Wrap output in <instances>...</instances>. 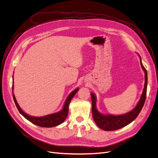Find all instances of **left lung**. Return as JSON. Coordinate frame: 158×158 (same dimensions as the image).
I'll use <instances>...</instances> for the list:
<instances>
[{
  "mask_svg": "<svg viewBox=\"0 0 158 158\" xmlns=\"http://www.w3.org/2000/svg\"><path fill=\"white\" fill-rule=\"evenodd\" d=\"M140 60V64L142 70L144 72L145 76V83L144 87L142 91V94L139 99V102L136 104V107L125 114L114 115V114H104L98 111L96 107L97 98L94 93H91L92 103V115L95 124L98 127L102 128V130L106 131H112L118 130L128 125V124L132 123L138 117L140 112L144 106V104L146 98V91L148 84V74L146 69L144 67L142 63V59L140 56L138 55Z\"/></svg>",
  "mask_w": 158,
  "mask_h": 158,
  "instance_id": "obj_1",
  "label": "left lung"
}]
</instances>
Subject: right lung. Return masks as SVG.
Masks as SVG:
<instances>
[{
	"label": "right lung",
	"mask_w": 158,
	"mask_h": 158,
	"mask_svg": "<svg viewBox=\"0 0 158 158\" xmlns=\"http://www.w3.org/2000/svg\"><path fill=\"white\" fill-rule=\"evenodd\" d=\"M13 81H14V78H13ZM13 89H14V82L12 84V90ZM78 89H79L78 88L75 89L69 95V96L66 98L65 100V102L64 103L63 109H62L60 111L52 113V114H47V115L43 116V117H33V116L29 115L28 114L26 113L20 108V107L19 106V105L16 99L15 95H14L13 92H12V95H13V98L14 100V102H15L16 107L19 111V112L22 115H23V117H24L27 120L30 121L31 123L34 124L35 125L40 126L41 127L49 128V127L58 126L65 121L66 118L67 117V115H68L69 106L70 102L72 100V99H73V98L74 96V95L77 93Z\"/></svg>",
	"instance_id": "add662e5"
}]
</instances>
